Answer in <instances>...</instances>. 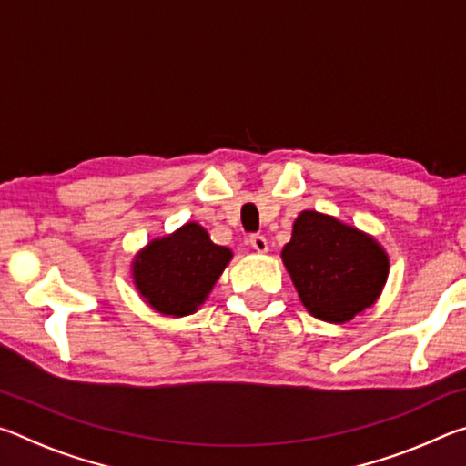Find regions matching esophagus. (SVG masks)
Wrapping results in <instances>:
<instances>
[{"instance_id": "34e87169", "label": "esophagus", "mask_w": 466, "mask_h": 466, "mask_svg": "<svg viewBox=\"0 0 466 466\" xmlns=\"http://www.w3.org/2000/svg\"><path fill=\"white\" fill-rule=\"evenodd\" d=\"M250 247L255 248L257 252H267V248H269V244H267L265 236L255 234V236H250Z\"/></svg>"}]
</instances>
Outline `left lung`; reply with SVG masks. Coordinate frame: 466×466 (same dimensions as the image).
Here are the masks:
<instances>
[{
    "mask_svg": "<svg viewBox=\"0 0 466 466\" xmlns=\"http://www.w3.org/2000/svg\"><path fill=\"white\" fill-rule=\"evenodd\" d=\"M281 261L304 309L330 325L374 306L390 271L389 252L372 234L314 209L299 211Z\"/></svg>",
    "mask_w": 466,
    "mask_h": 466,
    "instance_id": "obj_1",
    "label": "left lung"
}]
</instances>
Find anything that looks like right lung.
<instances>
[{
	"label": "right lung",
	"mask_w": 466,
	"mask_h": 466,
	"mask_svg": "<svg viewBox=\"0 0 466 466\" xmlns=\"http://www.w3.org/2000/svg\"><path fill=\"white\" fill-rule=\"evenodd\" d=\"M230 261V248L211 240L201 224L187 222L149 240L133 257L131 278L149 309L180 319L199 310Z\"/></svg>",
	"instance_id": "right-lung-1"
}]
</instances>
